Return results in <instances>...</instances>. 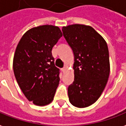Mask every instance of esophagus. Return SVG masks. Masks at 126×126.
Instances as JSON below:
<instances>
[{
  "mask_svg": "<svg viewBox=\"0 0 126 126\" xmlns=\"http://www.w3.org/2000/svg\"><path fill=\"white\" fill-rule=\"evenodd\" d=\"M67 70V67L66 66H64V67L62 68V71H63V73H65V71Z\"/></svg>",
  "mask_w": 126,
  "mask_h": 126,
  "instance_id": "esophagus-1",
  "label": "esophagus"
}]
</instances>
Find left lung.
Masks as SVG:
<instances>
[{
  "mask_svg": "<svg viewBox=\"0 0 126 126\" xmlns=\"http://www.w3.org/2000/svg\"><path fill=\"white\" fill-rule=\"evenodd\" d=\"M75 56V79L68 88L69 101L84 108L99 99L110 74L109 53L104 38L92 27L71 25L62 28Z\"/></svg>",
  "mask_w": 126,
  "mask_h": 126,
  "instance_id": "8db88e82",
  "label": "left lung"
}]
</instances>
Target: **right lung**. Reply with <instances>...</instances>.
Wrapping results in <instances>:
<instances>
[{
	"label": "right lung",
	"instance_id": "right-lung-1",
	"mask_svg": "<svg viewBox=\"0 0 126 126\" xmlns=\"http://www.w3.org/2000/svg\"><path fill=\"white\" fill-rule=\"evenodd\" d=\"M62 36L58 27L45 25L27 31L17 46L13 60L15 77L27 99L36 105H46L53 99L60 71L51 50Z\"/></svg>",
	"mask_w": 126,
	"mask_h": 126
}]
</instances>
